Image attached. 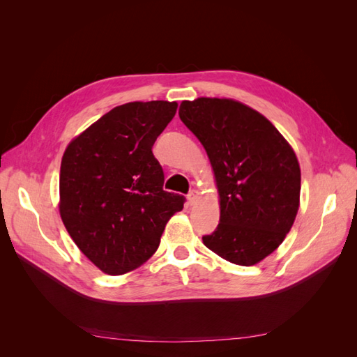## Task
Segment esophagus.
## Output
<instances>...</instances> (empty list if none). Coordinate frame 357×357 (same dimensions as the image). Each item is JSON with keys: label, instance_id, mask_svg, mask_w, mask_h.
<instances>
[{"label": "esophagus", "instance_id": "1", "mask_svg": "<svg viewBox=\"0 0 357 357\" xmlns=\"http://www.w3.org/2000/svg\"><path fill=\"white\" fill-rule=\"evenodd\" d=\"M198 195H199V192L197 190V189H192L189 193H188V199H189V202L192 204V202H195V199L198 198Z\"/></svg>", "mask_w": 357, "mask_h": 357}]
</instances>
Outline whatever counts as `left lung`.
Wrapping results in <instances>:
<instances>
[{
	"instance_id": "obj_1",
	"label": "left lung",
	"mask_w": 357,
	"mask_h": 357,
	"mask_svg": "<svg viewBox=\"0 0 357 357\" xmlns=\"http://www.w3.org/2000/svg\"><path fill=\"white\" fill-rule=\"evenodd\" d=\"M178 116L208 155L220 222L202 241L235 265L261 262L283 243L299 208L294 149L265 116L238 101H183Z\"/></svg>"
}]
</instances>
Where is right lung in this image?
<instances>
[{
	"label": "right lung",
	"instance_id": "right-lung-1",
	"mask_svg": "<svg viewBox=\"0 0 357 357\" xmlns=\"http://www.w3.org/2000/svg\"><path fill=\"white\" fill-rule=\"evenodd\" d=\"M177 102L114 107L68 144L61 162L59 213L82 253L121 275L158 250L171 215L186 198L164 190L152 147Z\"/></svg>",
	"mask_w": 357,
	"mask_h": 357
}]
</instances>
